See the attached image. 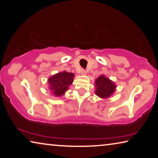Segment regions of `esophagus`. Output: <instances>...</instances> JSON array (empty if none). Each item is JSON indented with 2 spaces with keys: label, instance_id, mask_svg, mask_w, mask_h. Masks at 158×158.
I'll return each instance as SVG.
<instances>
[{
  "label": "esophagus",
  "instance_id": "obj_1",
  "mask_svg": "<svg viewBox=\"0 0 158 158\" xmlns=\"http://www.w3.org/2000/svg\"><path fill=\"white\" fill-rule=\"evenodd\" d=\"M81 73L82 75H85L86 74H87V72H86L85 70H81Z\"/></svg>",
  "mask_w": 158,
  "mask_h": 158
}]
</instances>
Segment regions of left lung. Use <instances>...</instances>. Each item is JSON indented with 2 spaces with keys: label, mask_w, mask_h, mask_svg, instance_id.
<instances>
[{
  "label": "left lung",
  "mask_w": 158,
  "mask_h": 158,
  "mask_svg": "<svg viewBox=\"0 0 158 158\" xmlns=\"http://www.w3.org/2000/svg\"><path fill=\"white\" fill-rule=\"evenodd\" d=\"M95 94L100 98L106 99L115 92L116 85L104 75H101L95 81Z\"/></svg>",
  "instance_id": "left-lung-1"
}]
</instances>
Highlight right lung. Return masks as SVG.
<instances>
[{
	"mask_svg": "<svg viewBox=\"0 0 158 158\" xmlns=\"http://www.w3.org/2000/svg\"><path fill=\"white\" fill-rule=\"evenodd\" d=\"M75 75L73 73L62 71L53 75L48 79L49 90L55 97H60L65 94L69 86L72 85Z\"/></svg>",
	"mask_w": 158,
	"mask_h": 158,
	"instance_id": "right-lung-1",
	"label": "right lung"
}]
</instances>
